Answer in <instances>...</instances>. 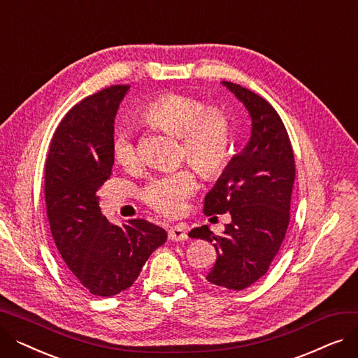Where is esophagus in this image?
Here are the masks:
<instances>
[{
  "instance_id": "esophagus-1",
  "label": "esophagus",
  "mask_w": 358,
  "mask_h": 358,
  "mask_svg": "<svg viewBox=\"0 0 358 358\" xmlns=\"http://www.w3.org/2000/svg\"><path fill=\"white\" fill-rule=\"evenodd\" d=\"M168 238L174 241V242H184L187 241V228L185 224L182 223H178V224H174L173 228L168 229Z\"/></svg>"
}]
</instances>
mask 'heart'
I'll return each mask as SVG.
<instances>
[{"instance_id": "heart-1", "label": "heart", "mask_w": 358, "mask_h": 358, "mask_svg": "<svg viewBox=\"0 0 358 358\" xmlns=\"http://www.w3.org/2000/svg\"><path fill=\"white\" fill-rule=\"evenodd\" d=\"M141 117L150 127L181 136L182 155L204 176H216L227 166L232 148V127L222 108L208 107L200 99L187 94L166 92L150 100ZM113 154L124 168H136L141 164L138 146L126 130L116 135ZM197 189L194 169L178 168L150 178L141 196L158 213L177 216L184 212L187 200Z\"/></svg>"}]
</instances>
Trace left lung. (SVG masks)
<instances>
[{"instance_id": "obj_1", "label": "left lung", "mask_w": 358, "mask_h": 358, "mask_svg": "<svg viewBox=\"0 0 358 358\" xmlns=\"http://www.w3.org/2000/svg\"><path fill=\"white\" fill-rule=\"evenodd\" d=\"M222 85L248 110L251 136L204 199V215L229 212L231 223L224 224L222 235L203 224L189 236L213 242L216 248L217 258L206 277L208 281L243 290L267 273L285 239L296 174L294 155L287 130L270 103L238 84L222 81Z\"/></svg>"}]
</instances>
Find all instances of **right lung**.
I'll return each instance as SVG.
<instances>
[{
  "mask_svg": "<svg viewBox=\"0 0 358 358\" xmlns=\"http://www.w3.org/2000/svg\"><path fill=\"white\" fill-rule=\"evenodd\" d=\"M130 87L115 85L73 106L52 138L45 197L55 245L71 278L94 296L134 285L166 232L143 219L113 224L99 206L115 154V117Z\"/></svg>",
  "mask_w": 358,
  "mask_h": 358,
  "instance_id": "add662e5",
  "label": "right lung"
}]
</instances>
